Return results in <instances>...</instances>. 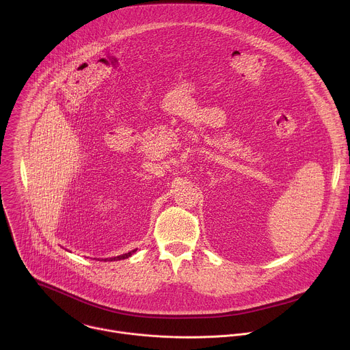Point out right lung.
I'll list each match as a JSON object with an SVG mask.
<instances>
[{
    "mask_svg": "<svg viewBox=\"0 0 350 350\" xmlns=\"http://www.w3.org/2000/svg\"><path fill=\"white\" fill-rule=\"evenodd\" d=\"M137 251V249H134V251H131V252H129V254H124V255H120V256H116V258H112L111 260H122V259H126V258H129V256H131L134 252Z\"/></svg>",
    "mask_w": 350,
    "mask_h": 350,
    "instance_id": "obj_1",
    "label": "right lung"
}]
</instances>
